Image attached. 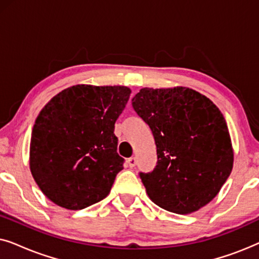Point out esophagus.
Wrapping results in <instances>:
<instances>
[{"mask_svg":"<svg viewBox=\"0 0 259 259\" xmlns=\"http://www.w3.org/2000/svg\"><path fill=\"white\" fill-rule=\"evenodd\" d=\"M127 162H128L130 167H134V166L137 165V159L134 158V157H132V158H130L128 160H127Z\"/></svg>","mask_w":259,"mask_h":259,"instance_id":"esophagus-1","label":"esophagus"}]
</instances>
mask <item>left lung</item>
Listing matches in <instances>:
<instances>
[{"label": "left lung", "mask_w": 259, "mask_h": 259, "mask_svg": "<svg viewBox=\"0 0 259 259\" xmlns=\"http://www.w3.org/2000/svg\"><path fill=\"white\" fill-rule=\"evenodd\" d=\"M132 106L157 146V166L139 173L150 199L179 214L210 203L233 165L229 128L217 106L186 87L143 88Z\"/></svg>", "instance_id": "1"}]
</instances>
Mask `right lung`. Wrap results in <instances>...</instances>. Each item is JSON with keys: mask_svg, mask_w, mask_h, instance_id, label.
Here are the masks:
<instances>
[{"mask_svg": "<svg viewBox=\"0 0 259 259\" xmlns=\"http://www.w3.org/2000/svg\"><path fill=\"white\" fill-rule=\"evenodd\" d=\"M125 86L76 84L55 95L35 120L30 171L48 199L82 210L108 196L125 159L114 123L130 99Z\"/></svg>", "mask_w": 259, "mask_h": 259, "instance_id": "1", "label": "right lung"}]
</instances>
